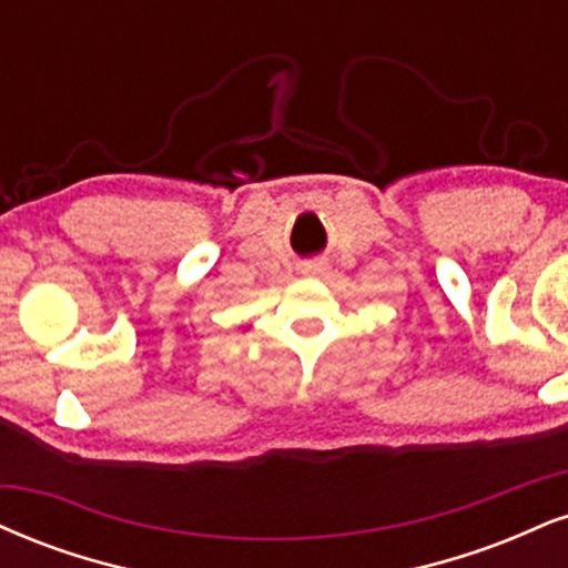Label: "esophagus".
Wrapping results in <instances>:
<instances>
[{
  "label": "esophagus",
  "instance_id": "1",
  "mask_svg": "<svg viewBox=\"0 0 568 568\" xmlns=\"http://www.w3.org/2000/svg\"><path fill=\"white\" fill-rule=\"evenodd\" d=\"M325 270H327L325 262H306V264L302 266V275H304V277H320Z\"/></svg>",
  "mask_w": 568,
  "mask_h": 568
}]
</instances>
